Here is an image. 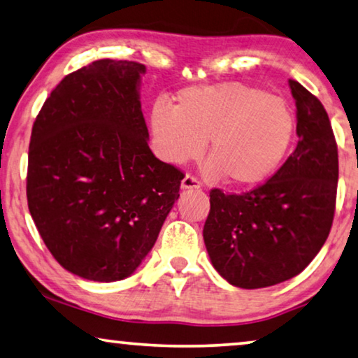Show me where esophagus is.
Wrapping results in <instances>:
<instances>
[{"label": "esophagus", "mask_w": 358, "mask_h": 358, "mask_svg": "<svg viewBox=\"0 0 358 358\" xmlns=\"http://www.w3.org/2000/svg\"><path fill=\"white\" fill-rule=\"evenodd\" d=\"M181 188H183V189H199L201 188V181L197 180L194 175L188 173L183 180H181Z\"/></svg>", "instance_id": "1"}]
</instances>
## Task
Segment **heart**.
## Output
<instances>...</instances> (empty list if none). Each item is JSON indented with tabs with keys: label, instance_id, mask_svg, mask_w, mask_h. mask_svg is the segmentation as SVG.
Here are the masks:
<instances>
[{
	"label": "heart",
	"instance_id": "b5f03b06",
	"mask_svg": "<svg viewBox=\"0 0 358 358\" xmlns=\"http://www.w3.org/2000/svg\"><path fill=\"white\" fill-rule=\"evenodd\" d=\"M151 128L165 161L183 164L202 152L207 173L233 185L268 178L286 157L296 117L285 98L239 82L181 90L172 109L156 106Z\"/></svg>",
	"mask_w": 358,
	"mask_h": 358
}]
</instances>
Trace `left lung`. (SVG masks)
Here are the masks:
<instances>
[{
    "label": "left lung",
    "instance_id": "1",
    "mask_svg": "<svg viewBox=\"0 0 358 358\" xmlns=\"http://www.w3.org/2000/svg\"><path fill=\"white\" fill-rule=\"evenodd\" d=\"M297 146L273 177L243 194L210 189L204 243L230 285L257 289L301 273L331 230L338 193V145L317 96L289 80Z\"/></svg>",
    "mask_w": 358,
    "mask_h": 358
}]
</instances>
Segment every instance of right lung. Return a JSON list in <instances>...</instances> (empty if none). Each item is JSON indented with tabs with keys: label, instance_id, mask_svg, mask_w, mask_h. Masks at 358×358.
<instances>
[{
	"label": "right lung",
	"instance_id": "right-lung-1",
	"mask_svg": "<svg viewBox=\"0 0 358 358\" xmlns=\"http://www.w3.org/2000/svg\"><path fill=\"white\" fill-rule=\"evenodd\" d=\"M135 61L99 59L52 90L31 128L27 202L57 262L110 282L143 262L185 173L149 149Z\"/></svg>",
	"mask_w": 358,
	"mask_h": 358
}]
</instances>
